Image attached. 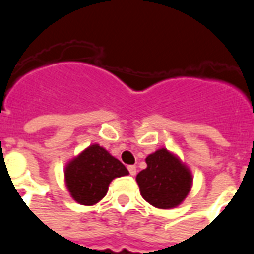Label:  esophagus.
Here are the masks:
<instances>
[{"instance_id": "obj_1", "label": "esophagus", "mask_w": 254, "mask_h": 254, "mask_svg": "<svg viewBox=\"0 0 254 254\" xmlns=\"http://www.w3.org/2000/svg\"><path fill=\"white\" fill-rule=\"evenodd\" d=\"M128 172L131 176H136V167L134 165H128Z\"/></svg>"}]
</instances>
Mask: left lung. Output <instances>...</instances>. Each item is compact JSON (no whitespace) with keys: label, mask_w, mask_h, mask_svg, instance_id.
<instances>
[{"label":"left lung","mask_w":254,"mask_h":254,"mask_svg":"<svg viewBox=\"0 0 254 254\" xmlns=\"http://www.w3.org/2000/svg\"><path fill=\"white\" fill-rule=\"evenodd\" d=\"M146 164V169L141 170L136 177L143 199L163 210L181 205L193 182L190 168L164 147L150 154Z\"/></svg>","instance_id":"1"}]
</instances>
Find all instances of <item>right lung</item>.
<instances>
[{
    "instance_id": "obj_1",
    "label": "right lung",
    "mask_w": 254,
    "mask_h": 254,
    "mask_svg": "<svg viewBox=\"0 0 254 254\" xmlns=\"http://www.w3.org/2000/svg\"><path fill=\"white\" fill-rule=\"evenodd\" d=\"M128 170L104 147L93 143L66 164L64 182L69 194L84 206L98 203L114 178L127 176Z\"/></svg>"
}]
</instances>
